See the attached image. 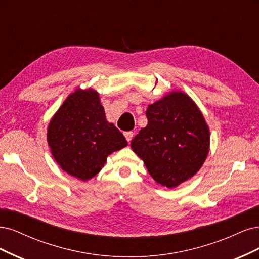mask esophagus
Segmentation results:
<instances>
[{
  "instance_id": "1",
  "label": "esophagus",
  "mask_w": 259,
  "mask_h": 259,
  "mask_svg": "<svg viewBox=\"0 0 259 259\" xmlns=\"http://www.w3.org/2000/svg\"><path fill=\"white\" fill-rule=\"evenodd\" d=\"M124 138H126V140L128 142H130L133 138V132L132 131H128V132H124Z\"/></svg>"
}]
</instances>
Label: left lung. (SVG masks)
<instances>
[{
  "label": "left lung",
  "instance_id": "1",
  "mask_svg": "<svg viewBox=\"0 0 259 259\" xmlns=\"http://www.w3.org/2000/svg\"><path fill=\"white\" fill-rule=\"evenodd\" d=\"M147 126L131 141V148L162 186L173 188L200 170L210 147V130L196 103L173 91L148 105Z\"/></svg>",
  "mask_w": 259,
  "mask_h": 259
}]
</instances>
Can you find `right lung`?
<instances>
[{"instance_id":"1","label":"right lung","mask_w":259,"mask_h":259,"mask_svg":"<svg viewBox=\"0 0 259 259\" xmlns=\"http://www.w3.org/2000/svg\"><path fill=\"white\" fill-rule=\"evenodd\" d=\"M47 142L60 168L81 181L93 179L112 153L127 146L122 133L106 120L94 89H76L65 99L47 129Z\"/></svg>"}]
</instances>
